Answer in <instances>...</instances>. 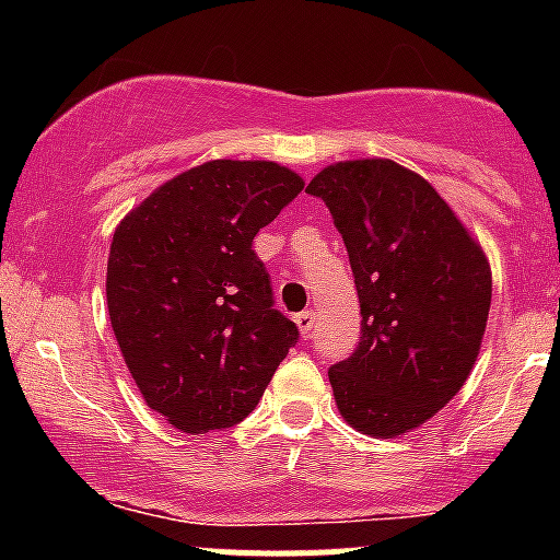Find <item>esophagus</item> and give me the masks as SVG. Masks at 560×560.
I'll return each instance as SVG.
<instances>
[{
	"label": "esophagus",
	"mask_w": 560,
	"mask_h": 560,
	"mask_svg": "<svg viewBox=\"0 0 560 560\" xmlns=\"http://www.w3.org/2000/svg\"><path fill=\"white\" fill-rule=\"evenodd\" d=\"M295 325H298V330H301V336H308V332H312V327H314V312L298 314Z\"/></svg>",
	"instance_id": "obj_1"
}]
</instances>
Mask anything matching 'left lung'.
I'll return each mask as SVG.
<instances>
[{"label":"left lung","instance_id":"1","mask_svg":"<svg viewBox=\"0 0 560 560\" xmlns=\"http://www.w3.org/2000/svg\"><path fill=\"white\" fill-rule=\"evenodd\" d=\"M330 208L363 314L352 358L327 371L354 431L398 439L468 380L493 276L482 246L420 173L393 160L327 165L306 186Z\"/></svg>","mask_w":560,"mask_h":560}]
</instances>
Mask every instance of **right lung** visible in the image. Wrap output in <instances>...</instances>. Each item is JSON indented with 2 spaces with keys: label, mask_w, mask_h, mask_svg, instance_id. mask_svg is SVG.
Here are the masks:
<instances>
[{
  "label": "right lung",
  "mask_w": 560,
  "mask_h": 560,
  "mask_svg": "<svg viewBox=\"0 0 560 560\" xmlns=\"http://www.w3.org/2000/svg\"><path fill=\"white\" fill-rule=\"evenodd\" d=\"M303 189L279 162L211 160L156 186L118 222L107 314L145 404L184 433L254 411L298 341L252 241Z\"/></svg>",
  "instance_id": "right-lung-1"
}]
</instances>
